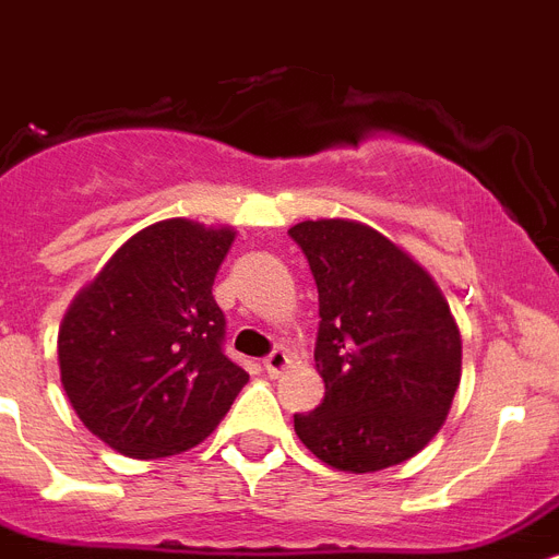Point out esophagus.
<instances>
[{
    "label": "esophagus",
    "mask_w": 559,
    "mask_h": 559,
    "mask_svg": "<svg viewBox=\"0 0 559 559\" xmlns=\"http://www.w3.org/2000/svg\"><path fill=\"white\" fill-rule=\"evenodd\" d=\"M287 367H289V355L284 349H272L270 355L264 358V369H266V374H272V378H278V374L284 372Z\"/></svg>",
    "instance_id": "obj_1"
}]
</instances>
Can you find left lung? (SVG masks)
I'll list each match as a JSON object with an SVG mask.
<instances>
[{
	"label": "left lung",
	"mask_w": 559,
	"mask_h": 559,
	"mask_svg": "<svg viewBox=\"0 0 559 559\" xmlns=\"http://www.w3.org/2000/svg\"><path fill=\"white\" fill-rule=\"evenodd\" d=\"M318 287L323 401L295 435L326 466L367 475L415 457L452 409L461 332L424 266L346 218L289 227Z\"/></svg>",
	"instance_id": "obj_1"
}]
</instances>
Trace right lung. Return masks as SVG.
Returning a JSON list of instances; mask_svg holds the SVG:
<instances>
[{
	"mask_svg": "<svg viewBox=\"0 0 559 559\" xmlns=\"http://www.w3.org/2000/svg\"><path fill=\"white\" fill-rule=\"evenodd\" d=\"M236 229L167 218L124 241L59 326L62 386L116 452L153 461L222 424L250 374L224 355L215 272Z\"/></svg>",
	"mask_w": 559,
	"mask_h": 559,
	"instance_id": "obj_1",
	"label": "right lung"
}]
</instances>
